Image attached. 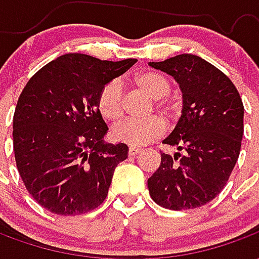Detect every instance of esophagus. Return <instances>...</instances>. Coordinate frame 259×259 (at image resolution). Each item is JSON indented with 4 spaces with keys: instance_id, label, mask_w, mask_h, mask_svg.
<instances>
[{
    "instance_id": "34e87169",
    "label": "esophagus",
    "mask_w": 259,
    "mask_h": 259,
    "mask_svg": "<svg viewBox=\"0 0 259 259\" xmlns=\"http://www.w3.org/2000/svg\"><path fill=\"white\" fill-rule=\"evenodd\" d=\"M140 151H141V150H140V148H137V147H130V148H129V155L135 157V155H137V154H139Z\"/></svg>"
}]
</instances>
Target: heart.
<instances>
[{
	"instance_id": "heart-1",
	"label": "heart",
	"mask_w": 259,
	"mask_h": 259,
	"mask_svg": "<svg viewBox=\"0 0 259 259\" xmlns=\"http://www.w3.org/2000/svg\"><path fill=\"white\" fill-rule=\"evenodd\" d=\"M136 85L146 94L157 100L158 108L163 113L170 112V105L163 98L172 90V83L159 72H143L135 79ZM98 111L108 120H118L123 115V90L118 80H112L104 85L97 100ZM165 126L157 118L146 120H124L112 129V139L130 147H143L162 135Z\"/></svg>"
}]
</instances>
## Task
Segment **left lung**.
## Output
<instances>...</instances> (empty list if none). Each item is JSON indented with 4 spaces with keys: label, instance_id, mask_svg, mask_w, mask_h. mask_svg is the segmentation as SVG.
Returning <instances> with one entry per match:
<instances>
[{
    "label": "left lung",
    "instance_id": "1",
    "mask_svg": "<svg viewBox=\"0 0 259 259\" xmlns=\"http://www.w3.org/2000/svg\"><path fill=\"white\" fill-rule=\"evenodd\" d=\"M150 66L170 74L183 94L174 132L162 141L176 147L174 157L161 154V165L148 179L158 205L193 209L223 190L239 159L244 132V107L226 74L193 54H182Z\"/></svg>",
    "mask_w": 259,
    "mask_h": 259
}]
</instances>
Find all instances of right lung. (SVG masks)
Here are the masks:
<instances>
[{
  "mask_svg": "<svg viewBox=\"0 0 259 259\" xmlns=\"http://www.w3.org/2000/svg\"><path fill=\"white\" fill-rule=\"evenodd\" d=\"M137 62L65 54L42 66L22 91L14 115L16 166L34 200L57 215H81L107 198L129 147L104 141L97 100L104 85Z\"/></svg>",
  "mask_w": 259,
  "mask_h": 259,
  "instance_id": "1",
  "label": "right lung"
}]
</instances>
